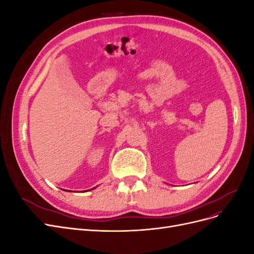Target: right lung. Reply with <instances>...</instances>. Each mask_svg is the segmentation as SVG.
Wrapping results in <instances>:
<instances>
[{
    "label": "right lung",
    "mask_w": 254,
    "mask_h": 254,
    "mask_svg": "<svg viewBox=\"0 0 254 254\" xmlns=\"http://www.w3.org/2000/svg\"><path fill=\"white\" fill-rule=\"evenodd\" d=\"M94 189H95V188H94ZM92 190H93V189H92Z\"/></svg>",
    "instance_id": "1"
}]
</instances>
